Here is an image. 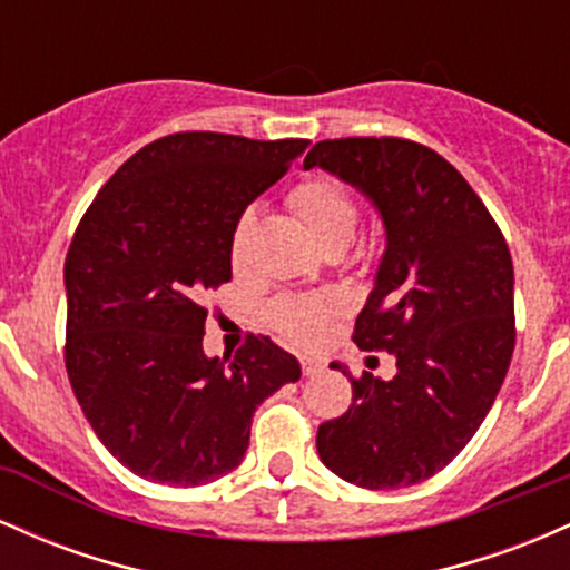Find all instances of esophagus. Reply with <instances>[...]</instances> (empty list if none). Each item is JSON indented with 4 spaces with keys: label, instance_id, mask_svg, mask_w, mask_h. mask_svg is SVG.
Instances as JSON below:
<instances>
[{
    "label": "esophagus",
    "instance_id": "obj_1",
    "mask_svg": "<svg viewBox=\"0 0 570 570\" xmlns=\"http://www.w3.org/2000/svg\"><path fill=\"white\" fill-rule=\"evenodd\" d=\"M299 367H303V375L305 377H313V375H318V372L324 370V362H322V358L303 356V358H299Z\"/></svg>",
    "mask_w": 570,
    "mask_h": 570
}]
</instances>
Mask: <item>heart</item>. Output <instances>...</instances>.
I'll use <instances>...</instances> for the list:
<instances>
[{
	"mask_svg": "<svg viewBox=\"0 0 570 570\" xmlns=\"http://www.w3.org/2000/svg\"><path fill=\"white\" fill-rule=\"evenodd\" d=\"M292 212L303 222L311 238L324 248H345L351 244L358 225V208L345 187L326 176H313L297 185L289 195ZM254 214L244 212L235 222L230 238L233 267L244 265L248 233H252ZM345 311L343 294L337 292H305V294H281L267 305V322L281 335L294 343H316L324 335L330 318Z\"/></svg>",
	"mask_w": 570,
	"mask_h": 570,
	"instance_id": "obj_1",
	"label": "heart"
}]
</instances>
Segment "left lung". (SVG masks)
Returning <instances> with one entry per match:
<instances>
[{
  "instance_id": "left-lung-1",
  "label": "left lung",
  "mask_w": 570,
  "mask_h": 570,
  "mask_svg": "<svg viewBox=\"0 0 570 570\" xmlns=\"http://www.w3.org/2000/svg\"><path fill=\"white\" fill-rule=\"evenodd\" d=\"M303 166L340 176L381 214L385 252L353 343L396 358L391 381L343 370L353 402L318 426V458L358 488L417 485L466 448L507 377L512 254L480 195L423 144L326 139Z\"/></svg>"
}]
</instances>
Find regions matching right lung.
I'll return each instance as SVG.
<instances>
[{
  "instance_id": "right-lung-1",
  "label": "right lung",
  "mask_w": 570,
  "mask_h": 570,
  "mask_svg": "<svg viewBox=\"0 0 570 570\" xmlns=\"http://www.w3.org/2000/svg\"><path fill=\"white\" fill-rule=\"evenodd\" d=\"M305 139L185 130L117 168L71 238L67 372L104 448L149 482L195 488L233 472L254 410L299 364L271 337L203 353L206 294L233 278V227L289 171Z\"/></svg>"
}]
</instances>
